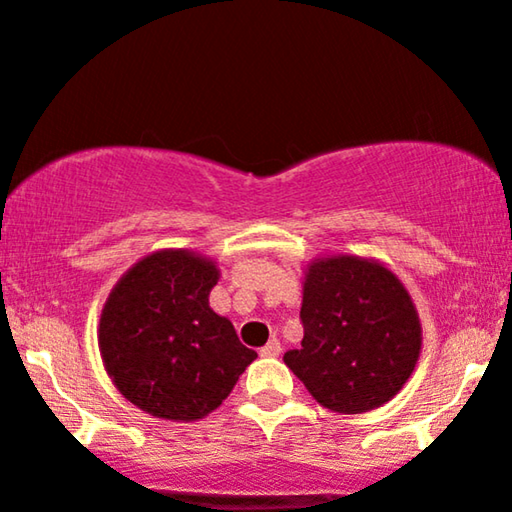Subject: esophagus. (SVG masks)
<instances>
[{
	"label": "esophagus",
	"mask_w": 512,
	"mask_h": 512,
	"mask_svg": "<svg viewBox=\"0 0 512 512\" xmlns=\"http://www.w3.org/2000/svg\"><path fill=\"white\" fill-rule=\"evenodd\" d=\"M260 355L262 357H279L281 355V343L276 341V338H272V341H269L267 346L260 348Z\"/></svg>",
	"instance_id": "1"
}]
</instances>
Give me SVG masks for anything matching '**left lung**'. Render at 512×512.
Masks as SVG:
<instances>
[{
	"instance_id": "left-lung-1",
	"label": "left lung",
	"mask_w": 512,
	"mask_h": 512,
	"mask_svg": "<svg viewBox=\"0 0 512 512\" xmlns=\"http://www.w3.org/2000/svg\"><path fill=\"white\" fill-rule=\"evenodd\" d=\"M300 348L283 362L324 408L357 415L389 403L422 348L415 305L379 262L338 255L305 274Z\"/></svg>"
}]
</instances>
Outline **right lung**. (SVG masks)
Listing matches in <instances>:
<instances>
[{"instance_id": "add662e5", "label": "right lung", "mask_w": 512, "mask_h": 512, "mask_svg": "<svg viewBox=\"0 0 512 512\" xmlns=\"http://www.w3.org/2000/svg\"><path fill=\"white\" fill-rule=\"evenodd\" d=\"M217 264L188 250L147 255L100 319L104 369L126 400L162 420H200L229 396L255 350L209 307Z\"/></svg>"}]
</instances>
